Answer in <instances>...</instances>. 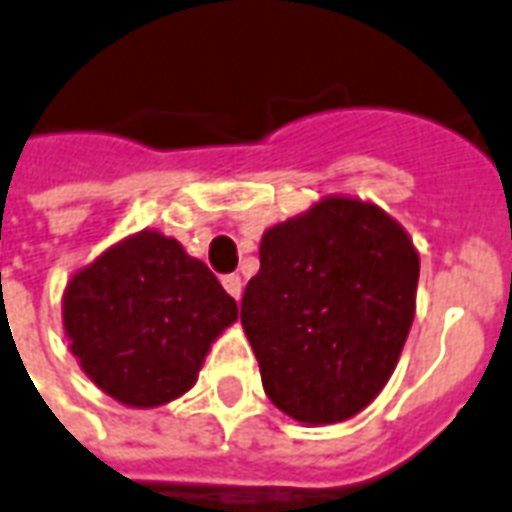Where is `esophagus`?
<instances>
[{
  "label": "esophagus",
  "mask_w": 512,
  "mask_h": 512,
  "mask_svg": "<svg viewBox=\"0 0 512 512\" xmlns=\"http://www.w3.org/2000/svg\"><path fill=\"white\" fill-rule=\"evenodd\" d=\"M222 287H225L227 293L233 295V298H241V290H244V285H241V276L238 274H227L222 276Z\"/></svg>",
  "instance_id": "1"
}]
</instances>
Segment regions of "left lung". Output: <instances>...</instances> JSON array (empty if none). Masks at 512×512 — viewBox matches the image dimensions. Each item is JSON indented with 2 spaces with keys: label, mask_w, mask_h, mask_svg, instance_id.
I'll use <instances>...</instances> for the list:
<instances>
[{
  "label": "left lung",
  "mask_w": 512,
  "mask_h": 512,
  "mask_svg": "<svg viewBox=\"0 0 512 512\" xmlns=\"http://www.w3.org/2000/svg\"><path fill=\"white\" fill-rule=\"evenodd\" d=\"M420 257L380 206L331 195L268 227L241 325L266 396L306 426L366 410L415 317Z\"/></svg>",
  "instance_id": "1"
}]
</instances>
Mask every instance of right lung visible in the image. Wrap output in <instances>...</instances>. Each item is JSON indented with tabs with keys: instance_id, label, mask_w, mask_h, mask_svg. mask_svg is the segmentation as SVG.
I'll return each mask as SVG.
<instances>
[{
	"instance_id": "right-lung-1",
	"label": "right lung",
	"mask_w": 512,
	"mask_h": 512,
	"mask_svg": "<svg viewBox=\"0 0 512 512\" xmlns=\"http://www.w3.org/2000/svg\"><path fill=\"white\" fill-rule=\"evenodd\" d=\"M238 306L176 238L140 230L64 287V336L86 377L111 399L149 410L195 385Z\"/></svg>"
}]
</instances>
